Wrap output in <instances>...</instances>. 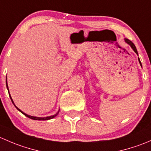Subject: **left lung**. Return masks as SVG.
Masks as SVG:
<instances>
[{
    "label": "left lung",
    "mask_w": 151,
    "mask_h": 151,
    "mask_svg": "<svg viewBox=\"0 0 151 151\" xmlns=\"http://www.w3.org/2000/svg\"><path fill=\"white\" fill-rule=\"evenodd\" d=\"M125 42H126V43H127V44H129V45H130L131 47H132V48L133 49V50H134V51L135 52H136L137 54L138 55L137 50V49H136V47H135V45H134V43H132V41H130V40H129V39H125ZM139 63H140V64H141V62H140V60H139Z\"/></svg>",
    "instance_id": "1"
}]
</instances>
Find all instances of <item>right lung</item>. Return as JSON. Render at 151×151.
<instances>
[{
  "instance_id": "right-lung-1",
  "label": "right lung",
  "mask_w": 151,
  "mask_h": 151,
  "mask_svg": "<svg viewBox=\"0 0 151 151\" xmlns=\"http://www.w3.org/2000/svg\"><path fill=\"white\" fill-rule=\"evenodd\" d=\"M6 87H7V89L9 90V88H8V85H7V81H6ZM9 96H10V99H11V100H12V103H13V104H14V102H13V100H12V97H11L10 94H9ZM14 106H15V105H14ZM15 107H16L17 109L19 111V112H22V113L23 114V115H25V116H26V117H28V118H30V119H33V120H39V121H46V120H50V119H52V118H55V117L56 115H58V113H57V114H55V115H52V116L46 117V118H37V117H33V116H30V115H27V114L24 113V112H22V111H21L20 109H18V108L16 106H15Z\"/></svg>"
}]
</instances>
